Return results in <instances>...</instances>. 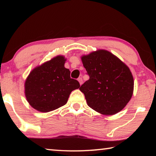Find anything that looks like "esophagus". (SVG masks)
I'll list each match as a JSON object with an SVG mask.
<instances>
[{
  "mask_svg": "<svg viewBox=\"0 0 156 156\" xmlns=\"http://www.w3.org/2000/svg\"><path fill=\"white\" fill-rule=\"evenodd\" d=\"M78 82H79V83H80V84L81 85L82 84H83V78H82L81 77L80 78H78Z\"/></svg>",
  "mask_w": 156,
  "mask_h": 156,
  "instance_id": "obj_1",
  "label": "esophagus"
}]
</instances>
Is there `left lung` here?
Masks as SVG:
<instances>
[{
    "label": "left lung",
    "mask_w": 156,
    "mask_h": 156,
    "mask_svg": "<svg viewBox=\"0 0 156 156\" xmlns=\"http://www.w3.org/2000/svg\"><path fill=\"white\" fill-rule=\"evenodd\" d=\"M89 79L79 89L88 106L104 115L120 112L131 98L133 78L129 68L104 49L81 57Z\"/></svg>",
    "instance_id": "obj_1"
}]
</instances>
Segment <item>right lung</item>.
I'll return each instance as SVG.
<instances>
[{
    "instance_id": "obj_1",
    "label": "right lung",
    "mask_w": 156,
    "mask_h": 156,
    "mask_svg": "<svg viewBox=\"0 0 156 156\" xmlns=\"http://www.w3.org/2000/svg\"><path fill=\"white\" fill-rule=\"evenodd\" d=\"M66 59L58 56L31 71L25 83V94L29 103L41 112H49L67 103L73 90L80 83L71 78L65 67Z\"/></svg>"
}]
</instances>
